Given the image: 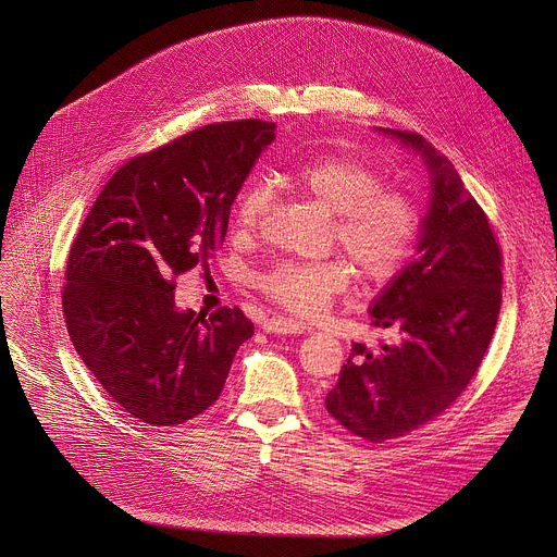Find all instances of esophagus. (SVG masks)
Instances as JSON below:
<instances>
[{
	"label": "esophagus",
	"mask_w": 557,
	"mask_h": 557,
	"mask_svg": "<svg viewBox=\"0 0 557 557\" xmlns=\"http://www.w3.org/2000/svg\"><path fill=\"white\" fill-rule=\"evenodd\" d=\"M262 329L267 333H282V335H297V333L306 331V326L301 322L293 320V317H282V314L267 317V320L262 322Z\"/></svg>",
	"instance_id": "1"
}]
</instances>
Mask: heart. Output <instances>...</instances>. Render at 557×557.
Segmentation results:
<instances>
[{
	"label": "heart",
	"instance_id": "1",
	"mask_svg": "<svg viewBox=\"0 0 557 557\" xmlns=\"http://www.w3.org/2000/svg\"><path fill=\"white\" fill-rule=\"evenodd\" d=\"M282 183L306 194L333 215V237L370 284H385L412 258L421 211L417 200L385 187L383 172L350 153H322L280 172ZM269 205L264 183L249 185L233 209V231L253 235ZM352 282V269L342 258L282 262L260 277L262 290L297 314H320Z\"/></svg>",
	"mask_w": 557,
	"mask_h": 557
}]
</instances>
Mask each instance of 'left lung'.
Instances as JSON below:
<instances>
[{
    "label": "left lung",
    "mask_w": 557,
    "mask_h": 557,
    "mask_svg": "<svg viewBox=\"0 0 557 557\" xmlns=\"http://www.w3.org/2000/svg\"><path fill=\"white\" fill-rule=\"evenodd\" d=\"M423 153L432 200L417 258L374 299V329L399 342L370 352L352 344L329 414L370 443L406 436L441 417L465 392L496 331L503 301V253L487 213L423 136L385 129Z\"/></svg>",
    "instance_id": "8db88e82"
}]
</instances>
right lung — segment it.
Here are the masks:
<instances>
[{"mask_svg": "<svg viewBox=\"0 0 557 557\" xmlns=\"http://www.w3.org/2000/svg\"><path fill=\"white\" fill-rule=\"evenodd\" d=\"M275 138L260 119L198 127L134 156L74 237L61 293L74 350L147 425H181L218 401L253 324L240 308L178 310L176 277L224 243L228 211Z\"/></svg>", "mask_w": 557, "mask_h": 557, "instance_id": "obj_1", "label": "right lung"}]
</instances>
